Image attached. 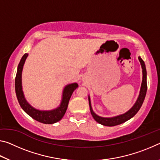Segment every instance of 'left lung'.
<instances>
[{"instance_id":"8db88e82","label":"left lung","mask_w":160,"mask_h":160,"mask_svg":"<svg viewBox=\"0 0 160 160\" xmlns=\"http://www.w3.org/2000/svg\"><path fill=\"white\" fill-rule=\"evenodd\" d=\"M138 60L140 61V65H141V68L142 70V80L141 83V87H140L139 95L138 97L136 102H135L133 106H132L131 109L128 111V112L123 113V114L113 116V117H102V116L97 115L94 112L92 107V104H91L90 97V95L88 96L89 104H90L91 114L97 123L102 124L103 126H117V125H119V124H121L124 122H126V121L133 117V116L138 113V112L140 110L143 102H144L146 92H147L148 86H147V71H146L145 64L142 59L140 58V56H138Z\"/></svg>"}]
</instances>
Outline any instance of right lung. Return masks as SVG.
Returning a JSON list of instances; mask_svg holds the SVG:
<instances>
[{
  "label": "right lung",
  "instance_id": "add662e5",
  "mask_svg": "<svg viewBox=\"0 0 160 160\" xmlns=\"http://www.w3.org/2000/svg\"><path fill=\"white\" fill-rule=\"evenodd\" d=\"M28 56V53H25L22 57L18 66L17 74L15 77V92L19 104L22 109L34 120L45 124L55 123L61 120V118L63 117L67 110L70 97L75 89L78 88V85L77 82H73L68 84L65 86L62 93L61 102L59 106L55 109L51 110H40L33 107L25 99L22 90V72Z\"/></svg>",
  "mask_w": 160,
  "mask_h": 160
}]
</instances>
